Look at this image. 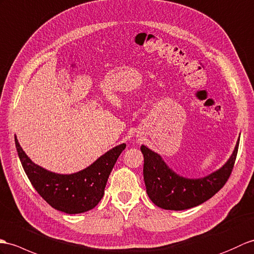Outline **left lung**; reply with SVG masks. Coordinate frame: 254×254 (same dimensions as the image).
<instances>
[{
  "instance_id": "obj_1",
  "label": "left lung",
  "mask_w": 254,
  "mask_h": 254,
  "mask_svg": "<svg viewBox=\"0 0 254 254\" xmlns=\"http://www.w3.org/2000/svg\"><path fill=\"white\" fill-rule=\"evenodd\" d=\"M238 146L239 138L232 156L219 170L203 178L187 179L175 173L160 155L141 145L147 194L157 207L164 210L182 211L197 207L214 196L225 185L234 168Z\"/></svg>"
}]
</instances>
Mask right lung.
<instances>
[{"mask_svg": "<svg viewBox=\"0 0 254 254\" xmlns=\"http://www.w3.org/2000/svg\"><path fill=\"white\" fill-rule=\"evenodd\" d=\"M15 144L22 168L34 190L51 207L67 214L83 213L96 207L104 196L117 159L127 147L126 144L114 147L79 172L58 174L35 164L22 150L16 136Z\"/></svg>", "mask_w": 254, "mask_h": 254, "instance_id": "obj_1", "label": "right lung"}]
</instances>
